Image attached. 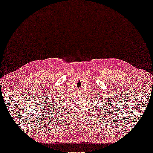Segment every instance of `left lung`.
<instances>
[{
	"label": "left lung",
	"mask_w": 153,
	"mask_h": 153,
	"mask_svg": "<svg viewBox=\"0 0 153 153\" xmlns=\"http://www.w3.org/2000/svg\"><path fill=\"white\" fill-rule=\"evenodd\" d=\"M105 108H106V107H105Z\"/></svg>",
	"instance_id": "1"
}]
</instances>
